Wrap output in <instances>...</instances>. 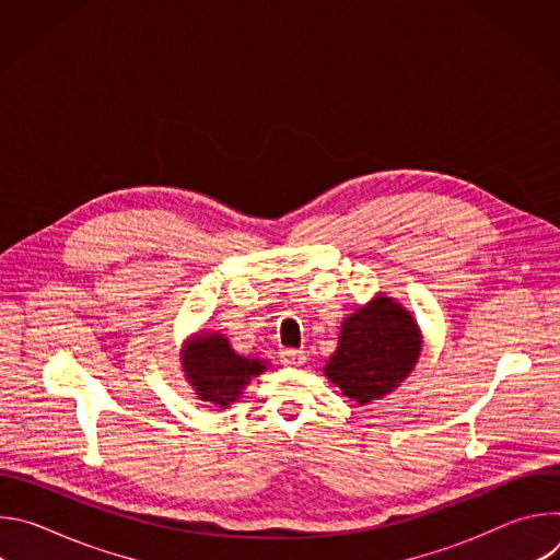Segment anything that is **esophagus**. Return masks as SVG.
<instances>
[{
    "label": "esophagus",
    "mask_w": 560,
    "mask_h": 560,
    "mask_svg": "<svg viewBox=\"0 0 560 560\" xmlns=\"http://www.w3.org/2000/svg\"><path fill=\"white\" fill-rule=\"evenodd\" d=\"M305 361H307V357H305L303 350H285V352H281V363L288 365V368H301Z\"/></svg>",
    "instance_id": "esophagus-1"
}]
</instances>
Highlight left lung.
<instances>
[{
    "label": "left lung",
    "mask_w": 560,
    "mask_h": 560,
    "mask_svg": "<svg viewBox=\"0 0 560 560\" xmlns=\"http://www.w3.org/2000/svg\"><path fill=\"white\" fill-rule=\"evenodd\" d=\"M423 350V335L410 310L378 292L341 322L339 343L324 374L343 396L368 406L401 385Z\"/></svg>",
    "instance_id": "8db88e82"
}]
</instances>
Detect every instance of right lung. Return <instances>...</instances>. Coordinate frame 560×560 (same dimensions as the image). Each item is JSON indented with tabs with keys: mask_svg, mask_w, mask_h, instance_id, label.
<instances>
[{
	"mask_svg": "<svg viewBox=\"0 0 560 560\" xmlns=\"http://www.w3.org/2000/svg\"><path fill=\"white\" fill-rule=\"evenodd\" d=\"M182 372L192 392L221 410L236 404L255 376L270 368L264 359L244 357L232 350L221 332H197L179 352Z\"/></svg>",
	"mask_w": 560,
	"mask_h": 560,
	"instance_id": "add662e5",
	"label": "right lung"
}]
</instances>
